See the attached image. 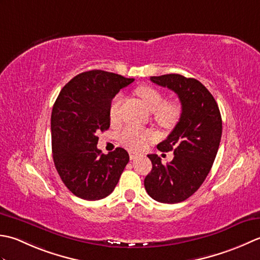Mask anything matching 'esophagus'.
Segmentation results:
<instances>
[{
    "mask_svg": "<svg viewBox=\"0 0 260 260\" xmlns=\"http://www.w3.org/2000/svg\"><path fill=\"white\" fill-rule=\"evenodd\" d=\"M140 155L139 153H137V152H132V151H130L129 152V157H130V159H136L137 157H139Z\"/></svg>",
    "mask_w": 260,
    "mask_h": 260,
    "instance_id": "obj_1",
    "label": "esophagus"
}]
</instances>
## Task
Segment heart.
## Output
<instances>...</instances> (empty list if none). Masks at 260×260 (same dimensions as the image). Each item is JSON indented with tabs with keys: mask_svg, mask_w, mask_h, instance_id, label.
<instances>
[{
	"mask_svg": "<svg viewBox=\"0 0 260 260\" xmlns=\"http://www.w3.org/2000/svg\"><path fill=\"white\" fill-rule=\"evenodd\" d=\"M136 93L146 107L153 112V120L165 129H171L178 122L181 118L182 108L175 101H165L164 94L157 88L149 85H141L137 87ZM122 96L116 95L112 100L109 108L110 121L116 123L120 121L121 105H122ZM157 135L151 130L136 128V126H126L119 136V139L124 147L131 150H141L155 140Z\"/></svg>",
	"mask_w": 260,
	"mask_h": 260,
	"instance_id": "b5f03b06",
	"label": "heart"
}]
</instances>
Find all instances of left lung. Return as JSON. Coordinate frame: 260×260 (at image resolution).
Masks as SVG:
<instances>
[{
    "instance_id": "1",
    "label": "left lung",
    "mask_w": 260,
    "mask_h": 260,
    "mask_svg": "<svg viewBox=\"0 0 260 260\" xmlns=\"http://www.w3.org/2000/svg\"><path fill=\"white\" fill-rule=\"evenodd\" d=\"M150 81L178 95L181 118L166 140L157 145L160 151H174L171 162L162 165L155 153L148 155L152 169L145 178L149 197L160 203L183 202L205 181L218 152L222 119L214 98L202 83L179 74L151 76Z\"/></svg>"
}]
</instances>
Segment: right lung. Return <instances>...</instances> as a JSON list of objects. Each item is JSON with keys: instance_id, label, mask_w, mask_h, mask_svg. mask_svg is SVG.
<instances>
[{"instance_id": "add662e5", "label": "right lung", "mask_w": 260, "mask_h": 260, "mask_svg": "<svg viewBox=\"0 0 260 260\" xmlns=\"http://www.w3.org/2000/svg\"><path fill=\"white\" fill-rule=\"evenodd\" d=\"M134 81L93 70L78 74L58 95L51 112L52 158L61 181L77 198H107L129 161L123 148L104 155L96 146L98 132L110 128L112 99Z\"/></svg>"}]
</instances>
